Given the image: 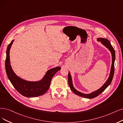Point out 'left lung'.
<instances>
[{
    "instance_id": "left-lung-1",
    "label": "left lung",
    "mask_w": 123,
    "mask_h": 123,
    "mask_svg": "<svg viewBox=\"0 0 123 123\" xmlns=\"http://www.w3.org/2000/svg\"><path fill=\"white\" fill-rule=\"evenodd\" d=\"M97 40L99 42H100V43L103 44L104 46H105L109 51H110L111 53V57H112V64L111 66V71L110 73V75H109L108 78L107 80L105 81V83L103 84V85L99 89L89 94H85L83 93H81L79 91L77 90L74 87L73 83H72V77L70 74V72L69 71L68 75V84L69 86V87L71 91L73 92L75 94L78 95V96H81L82 97L88 98V99H92L95 97L98 96L102 92H103L105 90L108 86L110 85L112 80L113 75H114V71H115V51L114 49L113 48L112 45L110 43V41L106 38L99 37L97 38Z\"/></svg>"
}]
</instances>
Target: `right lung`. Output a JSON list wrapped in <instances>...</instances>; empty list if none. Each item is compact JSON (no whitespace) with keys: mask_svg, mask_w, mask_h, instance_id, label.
I'll return each instance as SVG.
<instances>
[{"mask_svg":"<svg viewBox=\"0 0 123 123\" xmlns=\"http://www.w3.org/2000/svg\"><path fill=\"white\" fill-rule=\"evenodd\" d=\"M14 40L8 44L6 49V70L11 83L17 91L27 97H35L45 94L49 89L53 76L61 69L60 66L48 70L43 78L36 81H29L18 76L12 69L11 65L10 51Z\"/></svg>","mask_w":123,"mask_h":123,"instance_id":"1","label":"right lung"}]
</instances>
